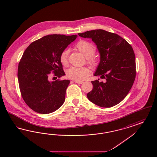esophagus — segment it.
Listing matches in <instances>:
<instances>
[{"mask_svg": "<svg viewBox=\"0 0 157 157\" xmlns=\"http://www.w3.org/2000/svg\"><path fill=\"white\" fill-rule=\"evenodd\" d=\"M74 82L76 83H80V84H81L83 82V81H74Z\"/></svg>", "mask_w": 157, "mask_h": 157, "instance_id": "34e87169", "label": "esophagus"}]
</instances>
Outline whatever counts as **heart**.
I'll use <instances>...</instances> for the list:
<instances>
[{
	"instance_id": "heart-1",
	"label": "heart",
	"mask_w": 157,
	"mask_h": 157,
	"mask_svg": "<svg viewBox=\"0 0 157 157\" xmlns=\"http://www.w3.org/2000/svg\"><path fill=\"white\" fill-rule=\"evenodd\" d=\"M76 48L86 58L87 61L91 65H95L97 60L94 56L95 52V47L90 42L80 40L76 45ZM69 50L65 49L60 55V61L63 65H66L68 62ZM90 69L86 67H71L67 71V76L69 78L75 81H82L90 75Z\"/></svg>"
}]
</instances>
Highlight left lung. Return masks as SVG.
<instances>
[{"mask_svg":"<svg viewBox=\"0 0 157 157\" xmlns=\"http://www.w3.org/2000/svg\"><path fill=\"white\" fill-rule=\"evenodd\" d=\"M78 35L91 39L97 45L100 62L94 75L106 80L91 82L93 88L87 94L88 99L104 108L118 104L126 97L135 78V57L132 46L117 34L102 29Z\"/></svg>","mask_w":157,"mask_h":157,"instance_id":"obj_1","label":"left lung"}]
</instances>
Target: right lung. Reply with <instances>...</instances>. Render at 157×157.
I'll return each mask as SVG.
<instances>
[{"label": "right lung", "instance_id": "1", "mask_svg": "<svg viewBox=\"0 0 157 157\" xmlns=\"http://www.w3.org/2000/svg\"><path fill=\"white\" fill-rule=\"evenodd\" d=\"M78 37L76 35H48L32 42L25 51L19 63L17 78L25 103L37 113L55 112L65 100L69 80L51 81L53 71L60 78L65 75L60 55Z\"/></svg>", "mask_w": 157, "mask_h": 157}]
</instances>
